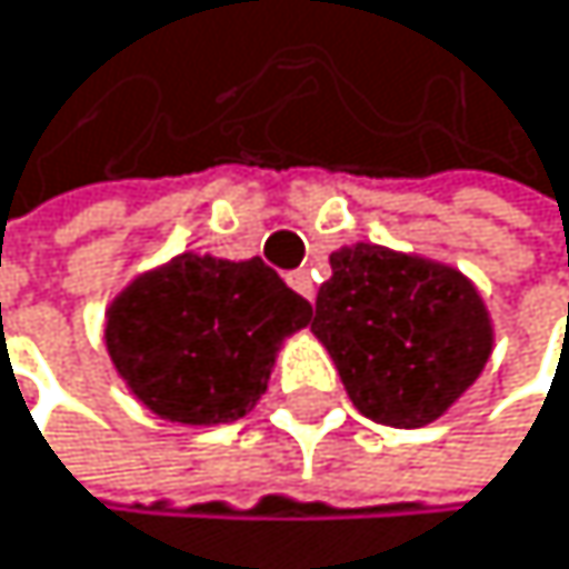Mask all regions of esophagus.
<instances>
[{"label":"esophagus","mask_w":569,"mask_h":569,"mask_svg":"<svg viewBox=\"0 0 569 569\" xmlns=\"http://www.w3.org/2000/svg\"><path fill=\"white\" fill-rule=\"evenodd\" d=\"M287 282H290V287H293L300 297L313 300V279H310V272H307V269H297V272H290V276H287Z\"/></svg>","instance_id":"1"}]
</instances>
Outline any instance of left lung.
I'll return each instance as SVG.
<instances>
[{"label": "left lung", "instance_id": "left-lung-1", "mask_svg": "<svg viewBox=\"0 0 569 569\" xmlns=\"http://www.w3.org/2000/svg\"><path fill=\"white\" fill-rule=\"evenodd\" d=\"M310 331L356 408L390 428L442 418L495 349L483 297L459 269L366 241L331 251Z\"/></svg>", "mask_w": 569, "mask_h": 569}]
</instances>
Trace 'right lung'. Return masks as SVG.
I'll return each mask as SVG.
<instances>
[{
	"instance_id": "add662e5",
	"label": "right lung",
	"mask_w": 569,
	"mask_h": 569,
	"mask_svg": "<svg viewBox=\"0 0 569 569\" xmlns=\"http://www.w3.org/2000/svg\"><path fill=\"white\" fill-rule=\"evenodd\" d=\"M310 313L262 259L182 251L117 293L107 352L158 418L228 425L259 403L279 346L310 325Z\"/></svg>"
}]
</instances>
